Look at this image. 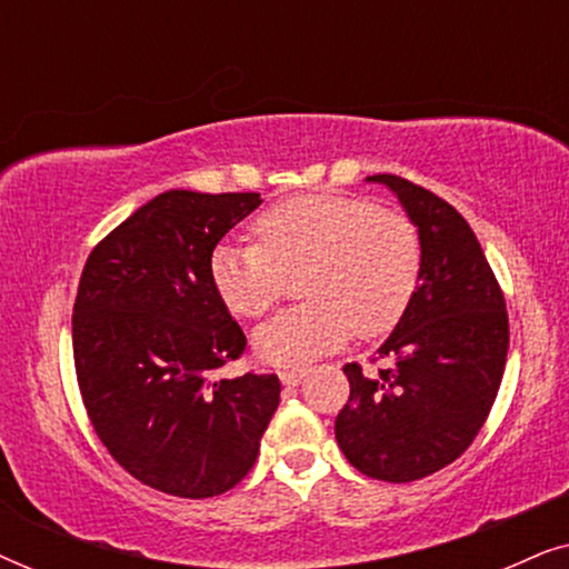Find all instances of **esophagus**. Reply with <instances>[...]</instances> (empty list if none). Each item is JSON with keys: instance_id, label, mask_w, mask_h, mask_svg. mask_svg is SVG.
<instances>
[{"instance_id": "esophagus-1", "label": "esophagus", "mask_w": 569, "mask_h": 569, "mask_svg": "<svg viewBox=\"0 0 569 569\" xmlns=\"http://www.w3.org/2000/svg\"><path fill=\"white\" fill-rule=\"evenodd\" d=\"M306 368H282L279 370V378H282L284 386H298L302 378H306Z\"/></svg>"}]
</instances>
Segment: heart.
Listing matches in <instances>:
<instances>
[{
    "mask_svg": "<svg viewBox=\"0 0 569 569\" xmlns=\"http://www.w3.org/2000/svg\"><path fill=\"white\" fill-rule=\"evenodd\" d=\"M259 243H222L209 277L230 313L248 321L282 300L287 274L302 268L295 306L256 331V349L277 365L306 362L345 345L349 333L391 331L422 279V238L399 209L357 193H298L253 222Z\"/></svg>",
    "mask_w": 569,
    "mask_h": 569,
    "instance_id": "b5f03b06",
    "label": "heart"
}]
</instances>
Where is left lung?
<instances>
[{
    "instance_id": "obj_1",
    "label": "left lung",
    "mask_w": 569,
    "mask_h": 569,
    "mask_svg": "<svg viewBox=\"0 0 569 569\" xmlns=\"http://www.w3.org/2000/svg\"><path fill=\"white\" fill-rule=\"evenodd\" d=\"M422 238L417 295L378 349L383 368L347 362L337 442L365 477L403 485L453 463L500 391L510 329L505 295L469 222L438 193L380 173ZM372 360V362H376Z\"/></svg>"
}]
</instances>
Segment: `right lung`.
<instances>
[{"instance_id": "right-lung-1", "label": "right lung", "mask_w": 569, "mask_h": 569, "mask_svg": "<svg viewBox=\"0 0 569 569\" xmlns=\"http://www.w3.org/2000/svg\"><path fill=\"white\" fill-rule=\"evenodd\" d=\"M259 193L166 191L84 261L72 313L74 370L92 430L142 485L204 500L253 469L279 407V378L212 380L246 333L217 295L209 259Z\"/></svg>"}]
</instances>
